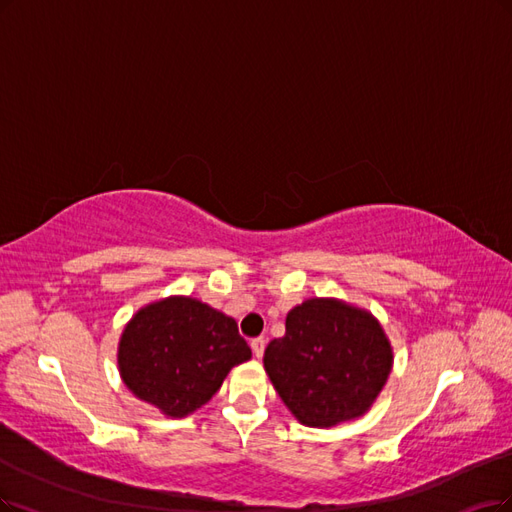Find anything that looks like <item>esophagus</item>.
Returning <instances> with one entry per match:
<instances>
[{
    "instance_id": "34e87169",
    "label": "esophagus",
    "mask_w": 512,
    "mask_h": 512,
    "mask_svg": "<svg viewBox=\"0 0 512 512\" xmlns=\"http://www.w3.org/2000/svg\"><path fill=\"white\" fill-rule=\"evenodd\" d=\"M251 350H253L255 358H261V356H263V350H266V339H263V337L253 339V342H251Z\"/></svg>"
}]
</instances>
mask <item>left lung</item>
<instances>
[{"mask_svg":"<svg viewBox=\"0 0 512 512\" xmlns=\"http://www.w3.org/2000/svg\"><path fill=\"white\" fill-rule=\"evenodd\" d=\"M263 367L293 418L331 428L361 418L392 371L390 339L369 310L337 297H312L287 314Z\"/></svg>","mask_w":512,"mask_h":512,"instance_id":"left-lung-1","label":"left lung"}]
</instances>
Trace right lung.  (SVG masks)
Returning <instances> with one entry per match:
<instances>
[{"instance_id":"right-lung-1","label":"right lung","mask_w":512,"mask_h":512,"mask_svg":"<svg viewBox=\"0 0 512 512\" xmlns=\"http://www.w3.org/2000/svg\"><path fill=\"white\" fill-rule=\"evenodd\" d=\"M249 358L251 348L236 320L189 295H170L139 308L118 344L124 386L166 418L198 411L227 373Z\"/></svg>"}]
</instances>
